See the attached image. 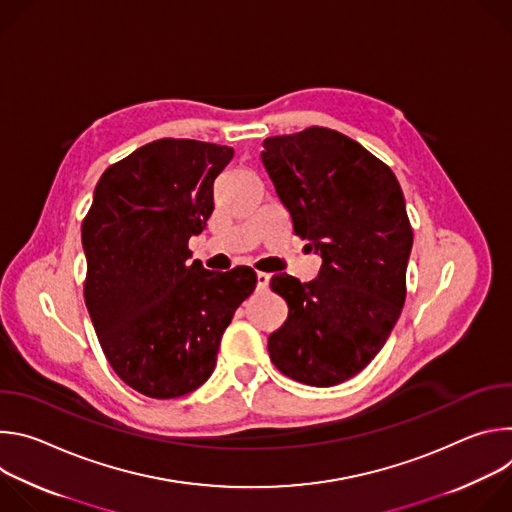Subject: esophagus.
Returning a JSON list of instances; mask_svg holds the SVG:
<instances>
[{"label":"esophagus","mask_w":512,"mask_h":512,"mask_svg":"<svg viewBox=\"0 0 512 512\" xmlns=\"http://www.w3.org/2000/svg\"><path fill=\"white\" fill-rule=\"evenodd\" d=\"M269 281H271V275H269V273L257 271V289H259V291H265V289L269 287Z\"/></svg>","instance_id":"1"}]
</instances>
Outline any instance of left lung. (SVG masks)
I'll return each mask as SVG.
<instances>
[{"label": "left lung", "mask_w": 512, "mask_h": 512, "mask_svg": "<svg viewBox=\"0 0 512 512\" xmlns=\"http://www.w3.org/2000/svg\"><path fill=\"white\" fill-rule=\"evenodd\" d=\"M261 162L296 235L322 257L308 283L273 275L289 314L269 336V356L304 385H340L377 356L405 304L413 231L401 186L360 143L326 127L267 137Z\"/></svg>", "instance_id": "1"}]
</instances>
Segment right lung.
<instances>
[{
  "mask_svg": "<svg viewBox=\"0 0 512 512\" xmlns=\"http://www.w3.org/2000/svg\"><path fill=\"white\" fill-rule=\"evenodd\" d=\"M233 154L196 139L143 145L103 172L83 223L85 302L101 348L119 379L152 399L206 383L257 283L251 267L218 273L190 261L188 241L206 229Z\"/></svg>",
  "mask_w": 512,
  "mask_h": 512,
  "instance_id": "right-lung-1",
  "label": "right lung"
}]
</instances>
